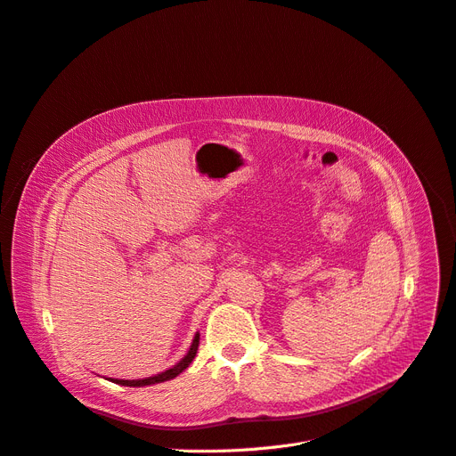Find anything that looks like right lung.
Instances as JSON below:
<instances>
[{"instance_id":"right-lung-1","label":"right lung","mask_w":456,"mask_h":456,"mask_svg":"<svg viewBox=\"0 0 456 456\" xmlns=\"http://www.w3.org/2000/svg\"><path fill=\"white\" fill-rule=\"evenodd\" d=\"M197 346H200V333H195V338L191 341V346L188 350V354L184 355V358L173 365L171 369L160 372V374H154V376H149V379H142V380H117V379H111V382L115 384H121V386H130V387H143V386H152V384H162V382H167V380H173L179 376L184 369H188V365L193 362L195 354H197Z\"/></svg>"}]
</instances>
